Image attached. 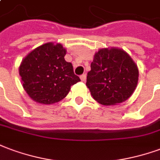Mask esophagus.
Listing matches in <instances>:
<instances>
[{"mask_svg":"<svg viewBox=\"0 0 160 160\" xmlns=\"http://www.w3.org/2000/svg\"><path fill=\"white\" fill-rule=\"evenodd\" d=\"M86 74H83L80 75V80H82V81H85V80H86Z\"/></svg>","mask_w":160,"mask_h":160,"instance_id":"esophagus-1","label":"esophagus"}]
</instances>
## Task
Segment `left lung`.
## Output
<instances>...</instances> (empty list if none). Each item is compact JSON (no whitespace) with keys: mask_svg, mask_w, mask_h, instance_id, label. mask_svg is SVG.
Instances as JSON below:
<instances>
[{"mask_svg":"<svg viewBox=\"0 0 160 160\" xmlns=\"http://www.w3.org/2000/svg\"><path fill=\"white\" fill-rule=\"evenodd\" d=\"M138 76L137 65L128 53L119 48H102L94 55L86 86L98 102L116 105L132 95Z\"/></svg>","mask_w":160,"mask_h":160,"instance_id":"1","label":"left lung"}]
</instances>
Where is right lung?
<instances>
[{"label": "right lung", "mask_w": 160, "mask_h": 160, "mask_svg": "<svg viewBox=\"0 0 160 160\" xmlns=\"http://www.w3.org/2000/svg\"><path fill=\"white\" fill-rule=\"evenodd\" d=\"M61 44H43L30 52L19 66L23 89L34 101L52 104L68 95L71 86L80 81L71 62L65 61Z\"/></svg>", "instance_id": "obj_1"}]
</instances>
